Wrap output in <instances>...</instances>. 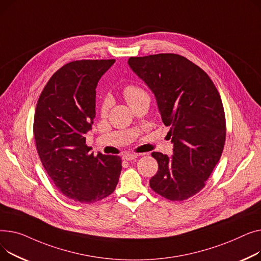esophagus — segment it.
Masks as SVG:
<instances>
[{
	"mask_svg": "<svg viewBox=\"0 0 261 261\" xmlns=\"http://www.w3.org/2000/svg\"><path fill=\"white\" fill-rule=\"evenodd\" d=\"M138 156H139L138 154H125V155H123V157H122V159L126 160V161H132V160L136 159Z\"/></svg>",
	"mask_w": 261,
	"mask_h": 261,
	"instance_id": "34e87169",
	"label": "esophagus"
}]
</instances>
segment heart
Masks as SVG:
<instances>
[{"mask_svg":"<svg viewBox=\"0 0 261 261\" xmlns=\"http://www.w3.org/2000/svg\"><path fill=\"white\" fill-rule=\"evenodd\" d=\"M123 95H124L126 101L128 102V104H130L137 100H139V99H142V98H149L148 95L142 88H140L139 86H136V85L126 86L123 90ZM109 107H110V100L106 99V100H104V102L101 105V114L105 115L107 113V111H109Z\"/></svg>","mask_w":261,"mask_h":261,"instance_id":"obj_1","label":"heart"}]
</instances>
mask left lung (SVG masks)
I'll return each instance as SVG.
<instances>
[{"mask_svg":"<svg viewBox=\"0 0 261 261\" xmlns=\"http://www.w3.org/2000/svg\"><path fill=\"white\" fill-rule=\"evenodd\" d=\"M128 65L155 95L173 156L154 151L158 172L151 190L172 201L200 192L218 163L225 142V116L216 86L207 73L175 54L130 57Z\"/></svg>","mask_w":261,"mask_h":261,"instance_id":"1","label":"left lung"}]
</instances>
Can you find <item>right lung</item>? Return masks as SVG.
<instances>
[{
    "instance_id": "obj_1",
    "label": "right lung",
    "mask_w": 261,
    "mask_h": 261,
    "mask_svg": "<svg viewBox=\"0 0 261 261\" xmlns=\"http://www.w3.org/2000/svg\"><path fill=\"white\" fill-rule=\"evenodd\" d=\"M115 60H80L57 70L37 103L34 135L41 162L69 199L93 203L110 196L122 170L119 156H94L87 132L96 116V87Z\"/></svg>"
}]
</instances>
